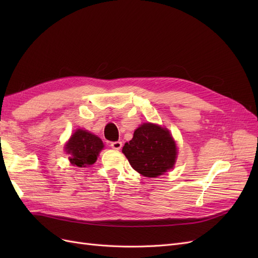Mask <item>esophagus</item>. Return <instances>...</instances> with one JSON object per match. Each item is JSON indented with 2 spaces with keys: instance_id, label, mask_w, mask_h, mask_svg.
<instances>
[{
  "instance_id": "esophagus-1",
  "label": "esophagus",
  "mask_w": 258,
  "mask_h": 258,
  "mask_svg": "<svg viewBox=\"0 0 258 258\" xmlns=\"http://www.w3.org/2000/svg\"><path fill=\"white\" fill-rule=\"evenodd\" d=\"M121 146H122V143L120 141H116V142H112L111 143V147L113 148V150H116V151L120 150Z\"/></svg>"
}]
</instances>
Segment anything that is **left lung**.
Returning a JSON list of instances; mask_svg holds the SVG:
<instances>
[{
  "instance_id": "left-lung-1",
  "label": "left lung",
  "mask_w": 258,
  "mask_h": 258,
  "mask_svg": "<svg viewBox=\"0 0 258 258\" xmlns=\"http://www.w3.org/2000/svg\"><path fill=\"white\" fill-rule=\"evenodd\" d=\"M122 153L131 167L146 177L162 175L172 169L177 154L170 131L151 122L136 129L134 138L123 145Z\"/></svg>"
}]
</instances>
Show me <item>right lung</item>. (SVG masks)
<instances>
[{
	"instance_id": "add662e5",
	"label": "right lung",
	"mask_w": 258,
	"mask_h": 258,
	"mask_svg": "<svg viewBox=\"0 0 258 258\" xmlns=\"http://www.w3.org/2000/svg\"><path fill=\"white\" fill-rule=\"evenodd\" d=\"M103 147L102 140L99 137L87 130L77 129L66 144V152L73 166L83 168L93 165Z\"/></svg>"
}]
</instances>
